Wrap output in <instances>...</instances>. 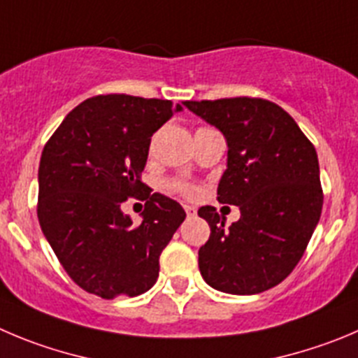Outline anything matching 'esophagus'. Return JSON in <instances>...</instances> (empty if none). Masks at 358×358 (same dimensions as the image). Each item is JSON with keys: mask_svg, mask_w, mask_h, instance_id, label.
<instances>
[{"mask_svg": "<svg viewBox=\"0 0 358 358\" xmlns=\"http://www.w3.org/2000/svg\"><path fill=\"white\" fill-rule=\"evenodd\" d=\"M183 208H185L187 215H189V217H194V215H196V208H194V206H190V205H185V206H183Z\"/></svg>", "mask_w": 358, "mask_h": 358, "instance_id": "34e87169", "label": "esophagus"}]
</instances>
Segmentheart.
<instances>
[{
    "label": "heart",
    "instance_id": "1",
    "mask_svg": "<svg viewBox=\"0 0 358 358\" xmlns=\"http://www.w3.org/2000/svg\"><path fill=\"white\" fill-rule=\"evenodd\" d=\"M171 189L178 190V192H182V194H185V196H192V194H194V189H192V187H190V185H187V183H180V182L171 183Z\"/></svg>",
    "mask_w": 358,
    "mask_h": 358
}]
</instances>
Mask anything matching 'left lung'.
I'll use <instances>...</instances> for the list:
<instances>
[{
  "label": "left lung",
  "mask_w": 358,
  "mask_h": 358,
  "mask_svg": "<svg viewBox=\"0 0 358 358\" xmlns=\"http://www.w3.org/2000/svg\"><path fill=\"white\" fill-rule=\"evenodd\" d=\"M183 106L226 138L228 164L217 199L240 208L229 228L213 206L198 210L210 226L208 242L198 252L199 272L219 292H266L292 273L322 215L315 146L270 100L236 96Z\"/></svg>",
  "instance_id": "1"
}]
</instances>
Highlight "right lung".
<instances>
[{
  "label": "right lung",
  "mask_w": 358,
  "mask_h": 358,
  "mask_svg": "<svg viewBox=\"0 0 358 358\" xmlns=\"http://www.w3.org/2000/svg\"><path fill=\"white\" fill-rule=\"evenodd\" d=\"M171 100L99 95L72 109L43 146L38 222L72 280L102 299L138 296L159 277V258L185 219L180 203L141 182L152 136L175 113ZM147 199L143 222L121 212Z\"/></svg>",
  "instance_id": "obj_1"
}]
</instances>
